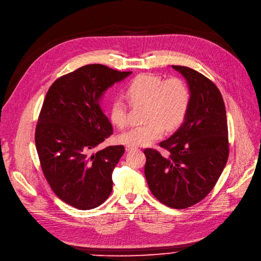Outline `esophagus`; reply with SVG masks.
<instances>
[{
  "label": "esophagus",
  "mask_w": 261,
  "mask_h": 261,
  "mask_svg": "<svg viewBox=\"0 0 261 261\" xmlns=\"http://www.w3.org/2000/svg\"><path fill=\"white\" fill-rule=\"evenodd\" d=\"M137 149V147H133V146H126V150L127 151H132Z\"/></svg>",
  "instance_id": "obj_1"
}]
</instances>
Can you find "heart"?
<instances>
[{"instance_id": "b5f03b06", "label": "heart", "mask_w": 261, "mask_h": 261, "mask_svg": "<svg viewBox=\"0 0 261 261\" xmlns=\"http://www.w3.org/2000/svg\"><path fill=\"white\" fill-rule=\"evenodd\" d=\"M129 103L133 108L145 107L142 126L131 128L119 135V142L127 146H147L160 139L164 130L175 131L182 124L191 107V92L179 77H163L143 73L135 76L124 88ZM110 120L117 128L129 123V107L120 98L112 101Z\"/></svg>"}]
</instances>
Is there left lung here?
<instances>
[{"label":"left lung","mask_w":261,"mask_h":261,"mask_svg":"<svg viewBox=\"0 0 261 261\" xmlns=\"http://www.w3.org/2000/svg\"><path fill=\"white\" fill-rule=\"evenodd\" d=\"M191 92L188 116L160 147L168 154L146 148L145 176L153 196L165 206L186 209L205 198L223 172L229 154L228 128L222 94L211 80L185 66Z\"/></svg>","instance_id":"left-lung-1"}]
</instances>
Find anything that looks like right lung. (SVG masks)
<instances>
[{
	"label": "right lung",
	"mask_w": 261,
	"mask_h": 261,
	"mask_svg": "<svg viewBox=\"0 0 261 261\" xmlns=\"http://www.w3.org/2000/svg\"><path fill=\"white\" fill-rule=\"evenodd\" d=\"M130 73L86 65L55 80L43 100L35 131L40 166L56 196L76 209L96 208L112 192V173L124 147L93 152L113 134L100 99Z\"/></svg>",
	"instance_id": "add662e5"
}]
</instances>
